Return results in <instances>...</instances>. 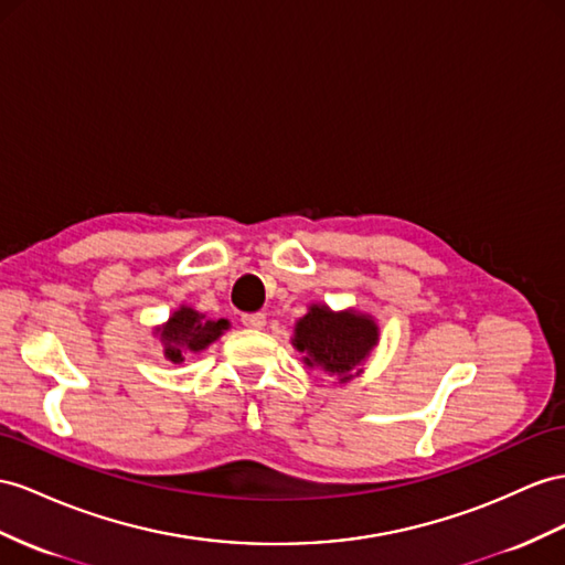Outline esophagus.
<instances>
[{
  "label": "esophagus",
  "mask_w": 565,
  "mask_h": 565,
  "mask_svg": "<svg viewBox=\"0 0 565 565\" xmlns=\"http://www.w3.org/2000/svg\"><path fill=\"white\" fill-rule=\"evenodd\" d=\"M241 322L248 329H263L267 324V317L265 312H248V315H241Z\"/></svg>",
  "instance_id": "esophagus-1"
}]
</instances>
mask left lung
<instances>
[{
	"instance_id": "8db88e82",
	"label": "left lung",
	"mask_w": 565,
	"mask_h": 565,
	"mask_svg": "<svg viewBox=\"0 0 565 565\" xmlns=\"http://www.w3.org/2000/svg\"><path fill=\"white\" fill-rule=\"evenodd\" d=\"M377 327L365 315L312 306L296 324L294 345L306 353V365L341 374V382H349L353 377L351 370L377 345Z\"/></svg>"
}]
</instances>
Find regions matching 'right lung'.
Listing matches in <instances>:
<instances>
[{
    "label": "right lung",
    "mask_w": 565,
    "mask_h": 565,
    "mask_svg": "<svg viewBox=\"0 0 565 565\" xmlns=\"http://www.w3.org/2000/svg\"><path fill=\"white\" fill-rule=\"evenodd\" d=\"M228 329L226 320H205L191 308H181L169 317L164 329L159 331V337L164 341V355L171 363H181L183 351H202L207 349L212 341L222 337V331Z\"/></svg>",
    "instance_id": "1"
}]
</instances>
